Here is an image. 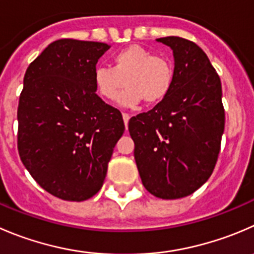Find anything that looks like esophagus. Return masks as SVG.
Masks as SVG:
<instances>
[{
    "instance_id": "34e87169",
    "label": "esophagus",
    "mask_w": 254,
    "mask_h": 254,
    "mask_svg": "<svg viewBox=\"0 0 254 254\" xmlns=\"http://www.w3.org/2000/svg\"><path fill=\"white\" fill-rule=\"evenodd\" d=\"M123 120H124L125 127L127 129V123H129V120H130V115L127 114V113H123Z\"/></svg>"
}]
</instances>
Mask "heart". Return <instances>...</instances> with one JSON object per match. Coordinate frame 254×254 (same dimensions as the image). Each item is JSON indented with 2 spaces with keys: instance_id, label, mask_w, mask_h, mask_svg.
<instances>
[{
  "instance_id": "b5f03b06",
  "label": "heart",
  "mask_w": 254,
  "mask_h": 254,
  "mask_svg": "<svg viewBox=\"0 0 254 254\" xmlns=\"http://www.w3.org/2000/svg\"><path fill=\"white\" fill-rule=\"evenodd\" d=\"M174 80V68L164 57L131 44L113 56V68L98 65L94 84L100 97L114 100L124 85L128 88L118 97V104L134 108L142 100L149 105L159 104L167 97Z\"/></svg>"
}]
</instances>
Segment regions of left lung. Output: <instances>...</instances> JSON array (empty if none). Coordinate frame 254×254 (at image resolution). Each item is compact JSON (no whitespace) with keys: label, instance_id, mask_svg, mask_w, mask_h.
I'll list each match as a JSON object with an SVG mask.
<instances>
[{"label":"left lung","instance_id":"obj_1","mask_svg":"<svg viewBox=\"0 0 254 254\" xmlns=\"http://www.w3.org/2000/svg\"><path fill=\"white\" fill-rule=\"evenodd\" d=\"M157 42L174 54L167 97L129 122L142 185L151 195L175 200L191 195L215 169L225 129L222 87L205 52L181 37Z\"/></svg>","mask_w":254,"mask_h":254}]
</instances>
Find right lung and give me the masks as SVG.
<instances>
[{"label":"right lung","instance_id":"obj_1","mask_svg":"<svg viewBox=\"0 0 254 254\" xmlns=\"http://www.w3.org/2000/svg\"><path fill=\"white\" fill-rule=\"evenodd\" d=\"M109 48L58 39L24 74L17 110L19 156L37 184L62 200L80 202L102 189L125 130L122 113L95 93V65Z\"/></svg>","mask_w":254,"mask_h":254}]
</instances>
